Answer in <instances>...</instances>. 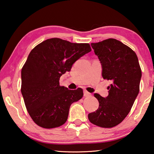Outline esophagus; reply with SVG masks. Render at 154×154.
Here are the masks:
<instances>
[{"label": "esophagus", "mask_w": 154, "mask_h": 154, "mask_svg": "<svg viewBox=\"0 0 154 154\" xmlns=\"http://www.w3.org/2000/svg\"><path fill=\"white\" fill-rule=\"evenodd\" d=\"M83 94H84V96L87 97V96H90L91 94L90 92H88L87 90H84L83 91Z\"/></svg>", "instance_id": "1"}]
</instances>
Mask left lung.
<instances>
[{
  "instance_id": "left-lung-1",
  "label": "left lung",
  "mask_w": 154,
  "mask_h": 154,
  "mask_svg": "<svg viewBox=\"0 0 154 154\" xmlns=\"http://www.w3.org/2000/svg\"><path fill=\"white\" fill-rule=\"evenodd\" d=\"M91 45L102 64L103 79L110 80L111 84L107 97L94 94L99 106L88 114V119L96 126L113 128L131 110L139 92L141 69L136 53L121 41L108 38Z\"/></svg>"
}]
</instances>
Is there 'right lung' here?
Returning <instances> with one entry per match:
<instances>
[{
    "mask_svg": "<svg viewBox=\"0 0 154 154\" xmlns=\"http://www.w3.org/2000/svg\"><path fill=\"white\" fill-rule=\"evenodd\" d=\"M91 50L89 43L51 38L30 51L21 72V92L28 113L38 126L50 129L66 122L71 104L80 100L83 92L82 88L60 86V78Z\"/></svg>",
    "mask_w": 154,
    "mask_h": 154,
    "instance_id": "add662e5",
    "label": "right lung"
}]
</instances>
